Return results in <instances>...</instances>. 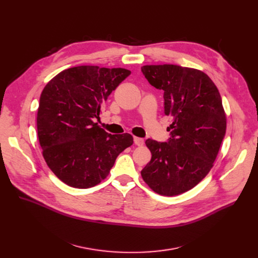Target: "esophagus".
Segmentation results:
<instances>
[{"mask_svg":"<svg viewBox=\"0 0 258 258\" xmlns=\"http://www.w3.org/2000/svg\"><path fill=\"white\" fill-rule=\"evenodd\" d=\"M134 142L137 146H143L144 145V139L139 137H134Z\"/></svg>","mask_w":258,"mask_h":258,"instance_id":"obj_1","label":"esophagus"}]
</instances>
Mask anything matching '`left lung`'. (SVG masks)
<instances>
[{"mask_svg": "<svg viewBox=\"0 0 258 258\" xmlns=\"http://www.w3.org/2000/svg\"><path fill=\"white\" fill-rule=\"evenodd\" d=\"M149 84L163 91L164 113L172 117L167 142L146 140L150 162L141 171L155 193L175 196L210 171L227 128L222 97L204 72L173 64L145 65Z\"/></svg>", "mask_w": 258, "mask_h": 258, "instance_id": "left-lung-1", "label": "left lung"}]
</instances>
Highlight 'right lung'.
Listing matches in <instances>:
<instances>
[{"mask_svg": "<svg viewBox=\"0 0 258 258\" xmlns=\"http://www.w3.org/2000/svg\"><path fill=\"white\" fill-rule=\"evenodd\" d=\"M130 75L124 68L83 65L61 71L44 88L38 137L48 166L66 185H98L133 145L132 135L108 134L95 122L109 95Z\"/></svg>", "mask_w": 258, "mask_h": 258, "instance_id": "obj_1", "label": "right lung"}]
</instances>
